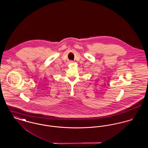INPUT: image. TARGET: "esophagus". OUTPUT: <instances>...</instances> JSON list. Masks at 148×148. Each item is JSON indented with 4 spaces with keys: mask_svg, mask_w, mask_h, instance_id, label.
Wrapping results in <instances>:
<instances>
[{
    "mask_svg": "<svg viewBox=\"0 0 148 148\" xmlns=\"http://www.w3.org/2000/svg\"><path fill=\"white\" fill-rule=\"evenodd\" d=\"M73 62H74L73 61H71H71H69V63H73Z\"/></svg>",
    "mask_w": 148,
    "mask_h": 148,
    "instance_id": "esophagus-1",
    "label": "esophagus"
}]
</instances>
